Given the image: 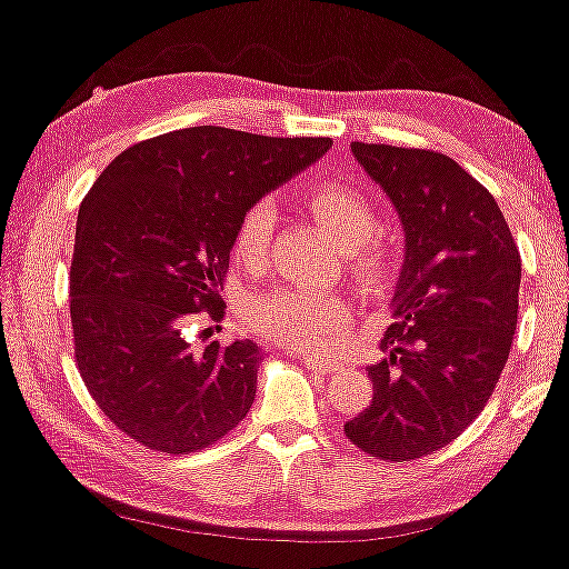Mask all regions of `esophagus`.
Listing matches in <instances>:
<instances>
[{
  "instance_id": "esophagus-1",
  "label": "esophagus",
  "mask_w": 569,
  "mask_h": 569,
  "mask_svg": "<svg viewBox=\"0 0 569 569\" xmlns=\"http://www.w3.org/2000/svg\"><path fill=\"white\" fill-rule=\"evenodd\" d=\"M301 361H305L309 369H317V372H322V375L340 369V361L328 359V356H320V353H301Z\"/></svg>"
}]
</instances>
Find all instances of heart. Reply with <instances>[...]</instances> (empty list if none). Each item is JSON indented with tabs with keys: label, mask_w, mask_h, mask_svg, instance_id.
Here are the masks:
<instances>
[{
	"label": "heart",
	"mask_w": 569,
	"mask_h": 569,
	"mask_svg": "<svg viewBox=\"0 0 569 569\" xmlns=\"http://www.w3.org/2000/svg\"><path fill=\"white\" fill-rule=\"evenodd\" d=\"M317 221L348 249L353 276L361 286L377 289L390 278L392 260L380 239L375 208L361 192L343 184H317L307 194ZM278 210L270 197L252 202L233 233V254L247 264H262L270 252ZM249 325L262 336L299 348H328L343 336L351 322V307L340 293L307 289L264 291L249 305Z\"/></svg>",
	"instance_id": "1"
}]
</instances>
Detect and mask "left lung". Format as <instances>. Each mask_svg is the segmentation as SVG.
<instances>
[{"label":"left lung","mask_w":569,"mask_h":569,"mask_svg":"<svg viewBox=\"0 0 569 569\" xmlns=\"http://www.w3.org/2000/svg\"><path fill=\"white\" fill-rule=\"evenodd\" d=\"M403 226L372 403L343 423L356 448L413 460L452 442L483 411L518 328L520 252L495 197L435 150L351 142Z\"/></svg>","instance_id":"8db88e82"}]
</instances>
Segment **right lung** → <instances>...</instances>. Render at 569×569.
Segmentation results:
<instances>
[{
	"label": "right lung",
	"mask_w": 569,
	"mask_h": 569,
	"mask_svg": "<svg viewBox=\"0 0 569 569\" xmlns=\"http://www.w3.org/2000/svg\"><path fill=\"white\" fill-rule=\"evenodd\" d=\"M332 148L187 127L127 148L78 213L70 270L74 359L101 411L150 450L194 452L252 408L254 340L192 346L197 312L221 320L233 233L252 202Z\"/></svg>",
	"instance_id": "1"
}]
</instances>
